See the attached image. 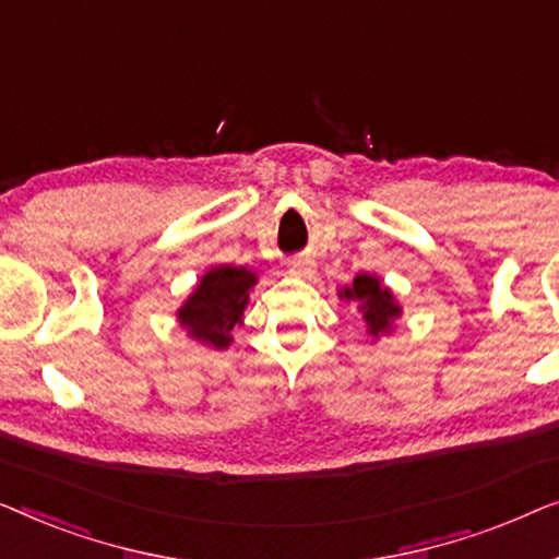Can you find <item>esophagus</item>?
Returning a JSON list of instances; mask_svg holds the SVG:
<instances>
[{
	"label": "esophagus",
	"instance_id": "obj_1",
	"mask_svg": "<svg viewBox=\"0 0 559 559\" xmlns=\"http://www.w3.org/2000/svg\"><path fill=\"white\" fill-rule=\"evenodd\" d=\"M290 273L298 278H311L317 273V263L311 258H298V261L290 263Z\"/></svg>",
	"mask_w": 559,
	"mask_h": 559
}]
</instances>
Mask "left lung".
I'll return each instance as SVG.
<instances>
[{"instance_id": "8db88e82", "label": "left lung", "mask_w": 559, "mask_h": 559, "mask_svg": "<svg viewBox=\"0 0 559 559\" xmlns=\"http://www.w3.org/2000/svg\"><path fill=\"white\" fill-rule=\"evenodd\" d=\"M342 298L347 301H355L359 306L361 319L367 324V334L372 340H380L382 334L392 332V324L400 319V304L392 296L388 286H382V281L377 276H369V273H359V276L352 281V286L340 290Z\"/></svg>"}]
</instances>
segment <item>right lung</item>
Segmentation results:
<instances>
[{
  "label": "right lung",
  "instance_id": "1",
  "mask_svg": "<svg viewBox=\"0 0 559 559\" xmlns=\"http://www.w3.org/2000/svg\"><path fill=\"white\" fill-rule=\"evenodd\" d=\"M255 283L253 271L238 269V265H215L204 273L198 288L179 306V324L192 340L215 349H227L233 342L230 332L242 324V311Z\"/></svg>",
  "mask_w": 559,
  "mask_h": 559
}]
</instances>
